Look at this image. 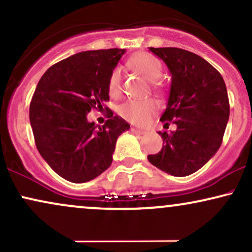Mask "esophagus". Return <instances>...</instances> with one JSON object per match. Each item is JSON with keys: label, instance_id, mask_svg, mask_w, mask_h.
I'll return each mask as SVG.
<instances>
[{"label": "esophagus", "instance_id": "obj_1", "mask_svg": "<svg viewBox=\"0 0 252 252\" xmlns=\"http://www.w3.org/2000/svg\"><path fill=\"white\" fill-rule=\"evenodd\" d=\"M131 131L132 132H135V134H140V135H142V134H144V130H141V129H137V128H131Z\"/></svg>", "mask_w": 252, "mask_h": 252}]
</instances>
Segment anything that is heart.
<instances>
[{
	"label": "heart",
	"instance_id": "heart-1",
	"mask_svg": "<svg viewBox=\"0 0 252 252\" xmlns=\"http://www.w3.org/2000/svg\"><path fill=\"white\" fill-rule=\"evenodd\" d=\"M130 65L149 82H155L161 77L162 66L161 63L148 53H140L132 57ZM122 71L120 67H115L109 77L108 88L111 96H120L122 91ZM156 111V104L152 99H132L123 103L118 109V112L124 120L137 126H144L149 122Z\"/></svg>",
	"mask_w": 252,
	"mask_h": 252
}]
</instances>
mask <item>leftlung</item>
<instances>
[{"label":"left lung","mask_w":252,"mask_h":252,"mask_svg":"<svg viewBox=\"0 0 252 252\" xmlns=\"http://www.w3.org/2000/svg\"><path fill=\"white\" fill-rule=\"evenodd\" d=\"M166 63L172 76L167 108L158 131L162 149L148 155L149 162L174 176L201 168L218 152L230 116V104L221 74L198 54L176 47H149Z\"/></svg>","instance_id":"8db88e82"}]
</instances>
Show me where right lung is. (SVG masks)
<instances>
[{
    "label": "right lung",
    "instance_id": "obj_1",
    "mask_svg": "<svg viewBox=\"0 0 252 252\" xmlns=\"http://www.w3.org/2000/svg\"><path fill=\"white\" fill-rule=\"evenodd\" d=\"M126 50L85 51L54 63L32 98L30 121L43 160L65 180H94L112 162L116 141L130 126L114 116L104 126L89 122L92 109L109 100L111 71Z\"/></svg>",
    "mask_w": 252,
    "mask_h": 252
}]
</instances>
